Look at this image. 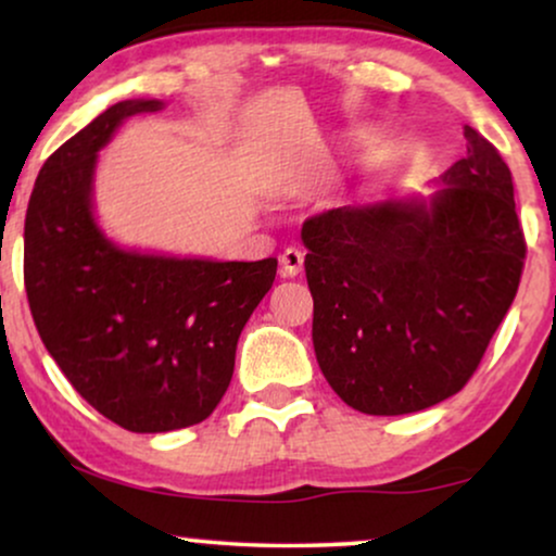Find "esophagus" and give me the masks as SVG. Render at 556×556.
Here are the masks:
<instances>
[{
    "mask_svg": "<svg viewBox=\"0 0 556 556\" xmlns=\"http://www.w3.org/2000/svg\"><path fill=\"white\" fill-rule=\"evenodd\" d=\"M303 270V250L299 248H286L280 255V276L295 278Z\"/></svg>",
    "mask_w": 556,
    "mask_h": 556,
    "instance_id": "obj_1",
    "label": "esophagus"
}]
</instances>
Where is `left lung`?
I'll return each mask as SVG.
<instances>
[{
	"instance_id": "obj_1",
	"label": "left lung",
	"mask_w": 556,
	"mask_h": 556,
	"mask_svg": "<svg viewBox=\"0 0 556 556\" xmlns=\"http://www.w3.org/2000/svg\"><path fill=\"white\" fill-rule=\"evenodd\" d=\"M466 141L428 202L303 223L318 367L359 413L407 415L460 392L519 291L527 240L511 172L476 128Z\"/></svg>"
}]
</instances>
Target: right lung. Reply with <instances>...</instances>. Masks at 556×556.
Here are the masks:
<instances>
[{
  "label": "right lung",
  "instance_id": "add662e5",
  "mask_svg": "<svg viewBox=\"0 0 556 556\" xmlns=\"http://www.w3.org/2000/svg\"><path fill=\"white\" fill-rule=\"evenodd\" d=\"M162 101H121L40 169L25 217V291L40 339L75 392L131 432L189 428L227 392L235 349L276 280V257L217 263L128 253L98 230V149Z\"/></svg>",
  "mask_w": 556,
  "mask_h": 556
}]
</instances>
